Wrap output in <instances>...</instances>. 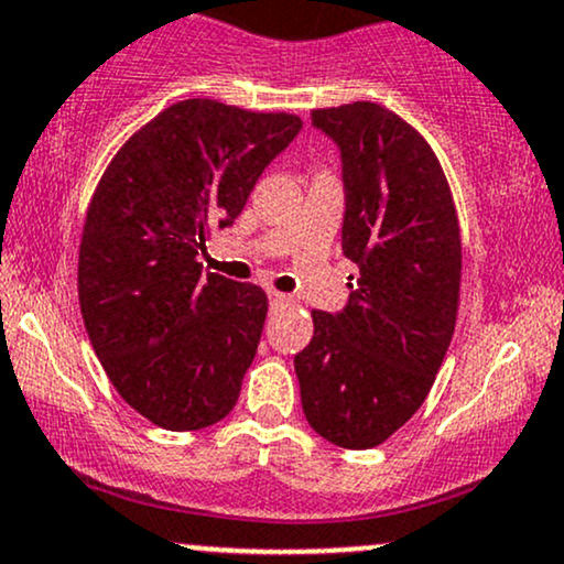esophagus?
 Listing matches in <instances>:
<instances>
[{"label":"esophagus","mask_w":564,"mask_h":564,"mask_svg":"<svg viewBox=\"0 0 564 564\" xmlns=\"http://www.w3.org/2000/svg\"><path fill=\"white\" fill-rule=\"evenodd\" d=\"M291 296L281 294V291H270V304H289Z\"/></svg>","instance_id":"esophagus-1"}]
</instances>
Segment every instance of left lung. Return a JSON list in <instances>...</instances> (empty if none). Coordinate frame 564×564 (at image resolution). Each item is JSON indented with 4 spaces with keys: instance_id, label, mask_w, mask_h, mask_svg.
Masks as SVG:
<instances>
[{
    "instance_id": "obj_1",
    "label": "left lung",
    "mask_w": 564,
    "mask_h": 564,
    "mask_svg": "<svg viewBox=\"0 0 564 564\" xmlns=\"http://www.w3.org/2000/svg\"><path fill=\"white\" fill-rule=\"evenodd\" d=\"M341 153V251L358 268L341 313L313 310L294 358L304 416L328 443L381 445L435 384L462 286L448 180L422 134L379 102L313 111ZM352 281V275H349Z\"/></svg>"
}]
</instances>
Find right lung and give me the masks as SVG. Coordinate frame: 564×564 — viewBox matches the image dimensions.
<instances>
[{
	"instance_id": "right-lung-1",
	"label": "right lung",
	"mask_w": 564,
	"mask_h": 564,
	"mask_svg": "<svg viewBox=\"0 0 564 564\" xmlns=\"http://www.w3.org/2000/svg\"><path fill=\"white\" fill-rule=\"evenodd\" d=\"M300 129L294 113L193 97L134 132L97 183L79 246L82 318L116 392L148 422L193 432L236 405L268 294L200 275L196 257Z\"/></svg>"
}]
</instances>
